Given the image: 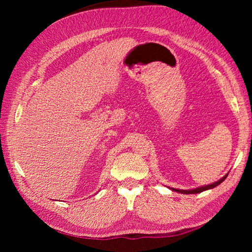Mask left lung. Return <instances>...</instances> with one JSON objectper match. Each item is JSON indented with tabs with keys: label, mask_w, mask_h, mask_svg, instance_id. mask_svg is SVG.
Segmentation results:
<instances>
[{
	"label": "left lung",
	"mask_w": 252,
	"mask_h": 252,
	"mask_svg": "<svg viewBox=\"0 0 252 252\" xmlns=\"http://www.w3.org/2000/svg\"><path fill=\"white\" fill-rule=\"evenodd\" d=\"M225 178H227V176H224L222 179H220L219 181L212 183V185H208V186H204V187H200V188H197V189H192V190H178V189H173V188H172V190L176 191V192H180V193H185V194L200 193V192H202V191H206V190H208V189H212V188L219 186L221 182L224 181Z\"/></svg>",
	"instance_id": "obj_1"
}]
</instances>
